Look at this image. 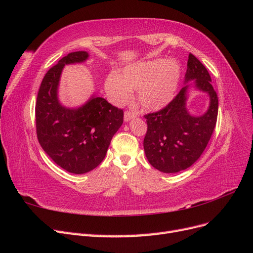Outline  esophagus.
<instances>
[{"label":"esophagus","mask_w":253,"mask_h":253,"mask_svg":"<svg viewBox=\"0 0 253 253\" xmlns=\"http://www.w3.org/2000/svg\"><path fill=\"white\" fill-rule=\"evenodd\" d=\"M134 117H136V114L134 112H132V111H126L125 112V121L131 120Z\"/></svg>","instance_id":"34e87169"}]
</instances>
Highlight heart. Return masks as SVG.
I'll return each instance as SVG.
<instances>
[{"label": "heart", "mask_w": 253, "mask_h": 253, "mask_svg": "<svg viewBox=\"0 0 253 253\" xmlns=\"http://www.w3.org/2000/svg\"><path fill=\"white\" fill-rule=\"evenodd\" d=\"M181 68L176 61L156 59L126 66L121 75L111 73L105 89L115 104L131 101L138 90L140 104L147 110H159L170 102L177 88Z\"/></svg>", "instance_id": "obj_1"}]
</instances>
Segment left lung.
Masks as SVG:
<instances>
[{"label": "left lung", "instance_id": "obj_1", "mask_svg": "<svg viewBox=\"0 0 253 253\" xmlns=\"http://www.w3.org/2000/svg\"><path fill=\"white\" fill-rule=\"evenodd\" d=\"M187 66L186 81L195 80L196 87L210 96L208 112L200 117L188 113L187 85L165 108L144 115L148 125L143 139L145 156L164 173H176L192 166L203 154L216 125L218 99L208 71L192 53Z\"/></svg>", "mask_w": 253, "mask_h": 253}]
</instances>
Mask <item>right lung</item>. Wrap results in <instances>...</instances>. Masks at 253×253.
<instances>
[{
	"label": "right lung",
	"instance_id": "add662e5",
	"mask_svg": "<svg viewBox=\"0 0 253 253\" xmlns=\"http://www.w3.org/2000/svg\"><path fill=\"white\" fill-rule=\"evenodd\" d=\"M87 57L86 51H74L59 60L45 74L36 102L39 143L59 167L74 174L89 172L101 164L124 122V111L101 97L75 110L59 103L57 88L63 66L83 62Z\"/></svg>",
	"mask_w": 253,
	"mask_h": 253
}]
</instances>
